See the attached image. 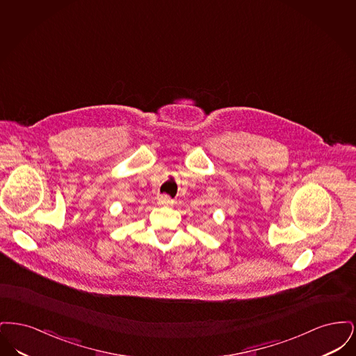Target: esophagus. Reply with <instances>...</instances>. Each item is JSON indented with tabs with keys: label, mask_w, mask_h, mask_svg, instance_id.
<instances>
[{
	"label": "esophagus",
	"mask_w": 356,
	"mask_h": 356,
	"mask_svg": "<svg viewBox=\"0 0 356 356\" xmlns=\"http://www.w3.org/2000/svg\"><path fill=\"white\" fill-rule=\"evenodd\" d=\"M172 203H173V200L170 199L168 195H161V196H159V199H157V204H159V205H170Z\"/></svg>",
	"instance_id": "34e87169"
}]
</instances>
